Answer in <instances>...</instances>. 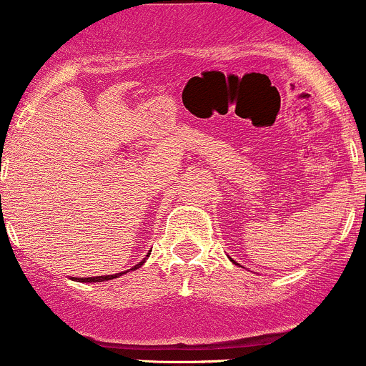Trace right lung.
Listing matches in <instances>:
<instances>
[{"label": "right lung", "instance_id": "obj_1", "mask_svg": "<svg viewBox=\"0 0 366 366\" xmlns=\"http://www.w3.org/2000/svg\"><path fill=\"white\" fill-rule=\"evenodd\" d=\"M151 254V252H149ZM140 265H144V262H140L139 265L133 267L132 270L139 269ZM126 272H129V270H126ZM126 272H121V274H126ZM119 274H115V276H96V277H76V281H81V283H99V281H108V280H114V277H117Z\"/></svg>", "mask_w": 366, "mask_h": 366}]
</instances>
